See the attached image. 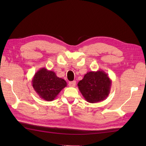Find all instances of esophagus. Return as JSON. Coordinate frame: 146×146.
<instances>
[{
    "instance_id": "obj_1",
    "label": "esophagus",
    "mask_w": 146,
    "mask_h": 146,
    "mask_svg": "<svg viewBox=\"0 0 146 146\" xmlns=\"http://www.w3.org/2000/svg\"><path fill=\"white\" fill-rule=\"evenodd\" d=\"M68 85H69V86H71V87H74V86H75L76 85V82L75 81L70 82L69 83H68Z\"/></svg>"
}]
</instances>
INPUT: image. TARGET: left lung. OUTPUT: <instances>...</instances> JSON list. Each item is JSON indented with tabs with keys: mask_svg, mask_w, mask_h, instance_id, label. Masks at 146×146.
<instances>
[{
	"mask_svg": "<svg viewBox=\"0 0 146 146\" xmlns=\"http://www.w3.org/2000/svg\"><path fill=\"white\" fill-rule=\"evenodd\" d=\"M111 80L103 70L89 71L78 83L79 90L89 103H97L107 98Z\"/></svg>",
	"mask_w": 146,
	"mask_h": 146,
	"instance_id": "left-lung-1",
	"label": "left lung"
}]
</instances>
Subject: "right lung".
Listing matches in <instances>:
<instances>
[{"instance_id": "obj_1", "label": "right lung", "mask_w": 146, "mask_h": 146, "mask_svg": "<svg viewBox=\"0 0 146 146\" xmlns=\"http://www.w3.org/2000/svg\"><path fill=\"white\" fill-rule=\"evenodd\" d=\"M32 85L40 98L46 101H52L66 87L67 83L64 79L58 77L54 71L42 68L34 75Z\"/></svg>"}]
</instances>
